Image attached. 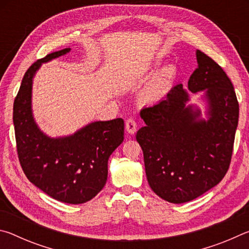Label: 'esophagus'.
Instances as JSON below:
<instances>
[{
	"label": "esophagus",
	"mask_w": 249,
	"mask_h": 249,
	"mask_svg": "<svg viewBox=\"0 0 249 249\" xmlns=\"http://www.w3.org/2000/svg\"><path fill=\"white\" fill-rule=\"evenodd\" d=\"M125 127L129 134H135L137 130V122L135 121L133 117H129V119L126 120Z\"/></svg>",
	"instance_id": "34e87169"
}]
</instances>
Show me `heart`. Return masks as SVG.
Returning a JSON list of instances; mask_svg holds the SVG:
<instances>
[{
  "label": "heart",
  "mask_w": 249,
  "mask_h": 249,
  "mask_svg": "<svg viewBox=\"0 0 249 249\" xmlns=\"http://www.w3.org/2000/svg\"><path fill=\"white\" fill-rule=\"evenodd\" d=\"M175 77L176 69L174 67H165L147 84L144 92H142V99L147 101V102H156V101L165 98L171 89Z\"/></svg>",
  "instance_id": "1"
}]
</instances>
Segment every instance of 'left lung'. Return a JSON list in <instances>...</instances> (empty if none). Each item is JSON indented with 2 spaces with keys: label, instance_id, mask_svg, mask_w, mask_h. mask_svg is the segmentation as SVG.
Segmentation results:
<instances>
[{
  "label": "left lung",
  "instance_id": "left-lung-1",
  "mask_svg": "<svg viewBox=\"0 0 249 249\" xmlns=\"http://www.w3.org/2000/svg\"><path fill=\"white\" fill-rule=\"evenodd\" d=\"M196 60L188 89L205 91L209 120H196L200 111L185 107L189 95L177 84L165 100L142 109L146 126L136 135L150 188L177 204L196 199L224 178L238 124L239 105L230 78L200 50Z\"/></svg>",
  "mask_w": 249,
  "mask_h": 249
}]
</instances>
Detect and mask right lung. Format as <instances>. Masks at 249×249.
I'll use <instances>...</instances> for the list:
<instances>
[{
    "instance_id": "1",
    "label": "right lung",
    "mask_w": 249,
    "mask_h": 249,
    "mask_svg": "<svg viewBox=\"0 0 249 249\" xmlns=\"http://www.w3.org/2000/svg\"><path fill=\"white\" fill-rule=\"evenodd\" d=\"M69 52L49 53L27 69L14 100L13 122L18 160L27 179L53 199L81 204L105 185L108 157L124 140V121L94 122L64 138L40 132L32 114L33 78L41 62Z\"/></svg>"
}]
</instances>
